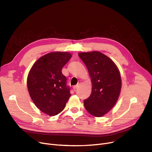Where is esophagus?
<instances>
[{"label": "esophagus", "mask_w": 152, "mask_h": 152, "mask_svg": "<svg viewBox=\"0 0 152 152\" xmlns=\"http://www.w3.org/2000/svg\"><path fill=\"white\" fill-rule=\"evenodd\" d=\"M78 87H79V85H76V86H73V90H74L75 91H76V89L78 88Z\"/></svg>", "instance_id": "esophagus-1"}]
</instances>
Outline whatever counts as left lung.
Masks as SVG:
<instances>
[{"mask_svg": "<svg viewBox=\"0 0 152 152\" xmlns=\"http://www.w3.org/2000/svg\"><path fill=\"white\" fill-rule=\"evenodd\" d=\"M89 71L92 84L90 96L84 100L88 112L96 117L107 113L115 105L121 88V78L115 63L98 51L78 54Z\"/></svg>", "mask_w": 152, "mask_h": 152, "instance_id": "1", "label": "left lung"}]
</instances>
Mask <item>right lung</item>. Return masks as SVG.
Wrapping results in <instances>:
<instances>
[{"label": "right lung", "mask_w": 152, "mask_h": 152, "mask_svg": "<svg viewBox=\"0 0 152 152\" xmlns=\"http://www.w3.org/2000/svg\"><path fill=\"white\" fill-rule=\"evenodd\" d=\"M66 52H54L39 58L31 68L27 79L29 95L43 113L52 116L65 108L71 94L61 70L71 58Z\"/></svg>", "instance_id": "add662e5"}]
</instances>
